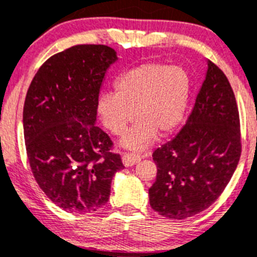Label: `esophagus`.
<instances>
[{"label": "esophagus", "mask_w": 257, "mask_h": 257, "mask_svg": "<svg viewBox=\"0 0 257 257\" xmlns=\"http://www.w3.org/2000/svg\"><path fill=\"white\" fill-rule=\"evenodd\" d=\"M140 161H141L140 155L129 154V152L123 154V164L125 166H132V165H134V164L140 163Z\"/></svg>", "instance_id": "esophagus-1"}]
</instances>
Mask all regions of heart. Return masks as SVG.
<instances>
[{"label": "heart", "instance_id": "obj_1", "mask_svg": "<svg viewBox=\"0 0 257 257\" xmlns=\"http://www.w3.org/2000/svg\"><path fill=\"white\" fill-rule=\"evenodd\" d=\"M191 96V78L182 66L166 62H147L131 69L115 82V93L101 94L97 111L102 124L120 136L134 119L138 121L121 143L132 150L146 149L160 136L178 128Z\"/></svg>", "mask_w": 257, "mask_h": 257}]
</instances>
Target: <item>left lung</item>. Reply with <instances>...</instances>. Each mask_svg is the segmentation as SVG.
<instances>
[{"mask_svg":"<svg viewBox=\"0 0 257 257\" xmlns=\"http://www.w3.org/2000/svg\"><path fill=\"white\" fill-rule=\"evenodd\" d=\"M237 102L225 74L207 61L191 115L170 142L154 152L157 166L150 205L169 219H186L223 193L241 156Z\"/></svg>","mask_w":257,"mask_h":257,"instance_id":"obj_1","label":"left lung"}]
</instances>
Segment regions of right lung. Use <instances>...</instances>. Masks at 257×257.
Segmentation results:
<instances>
[{
    "mask_svg": "<svg viewBox=\"0 0 257 257\" xmlns=\"http://www.w3.org/2000/svg\"><path fill=\"white\" fill-rule=\"evenodd\" d=\"M117 60L105 45H77L51 56L32 80L23 111L25 149L37 183L73 214L97 211L124 168L96 124L102 80Z\"/></svg>",
    "mask_w": 257,
    "mask_h": 257,
    "instance_id": "1",
    "label": "right lung"
}]
</instances>
